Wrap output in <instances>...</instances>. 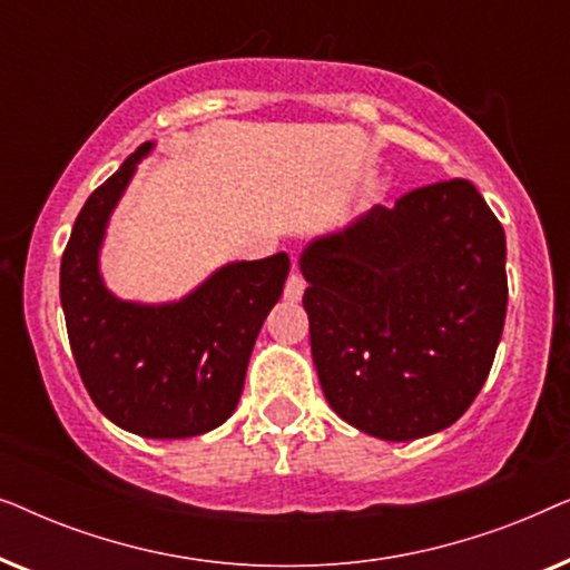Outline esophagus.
<instances>
[{"label":"esophagus","instance_id":"34e87169","mask_svg":"<svg viewBox=\"0 0 570 570\" xmlns=\"http://www.w3.org/2000/svg\"><path fill=\"white\" fill-rule=\"evenodd\" d=\"M303 291H306V279H303L298 267H295V264H293L291 277H287V283H285V298L293 301V303H298Z\"/></svg>","mask_w":570,"mask_h":570}]
</instances>
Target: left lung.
Instances as JSON below:
<instances>
[{
    "label": "left lung",
    "instance_id": "1",
    "mask_svg": "<svg viewBox=\"0 0 570 570\" xmlns=\"http://www.w3.org/2000/svg\"><path fill=\"white\" fill-rule=\"evenodd\" d=\"M326 402L384 441L439 433L485 384L503 334L505 233L466 178L420 186L303 248Z\"/></svg>",
    "mask_w": 570,
    "mask_h": 570
}]
</instances>
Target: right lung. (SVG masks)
Segmentation results:
<instances>
[{
  "label": "right lung",
  "mask_w": 570,
  "mask_h": 570,
  "mask_svg": "<svg viewBox=\"0 0 570 570\" xmlns=\"http://www.w3.org/2000/svg\"><path fill=\"white\" fill-rule=\"evenodd\" d=\"M150 150L153 142L139 145L85 202L61 256L59 293L77 371L96 407L145 439H191L236 410L254 342L283 295L291 259L279 252L230 262L174 303L116 298L100 277V246L108 217Z\"/></svg>",
  "instance_id": "obj_1"
}]
</instances>
